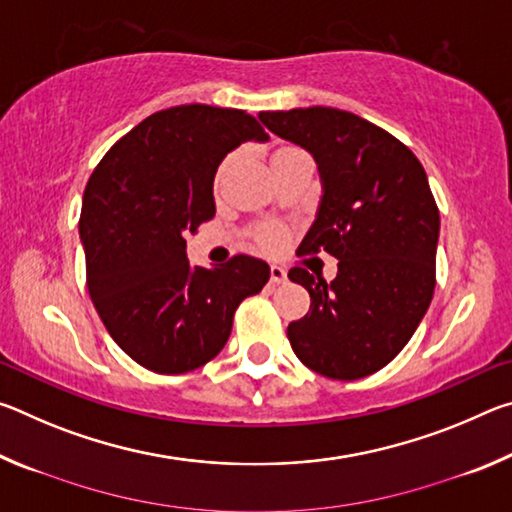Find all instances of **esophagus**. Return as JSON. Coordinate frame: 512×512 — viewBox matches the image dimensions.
Returning <instances> with one entry per match:
<instances>
[{"mask_svg":"<svg viewBox=\"0 0 512 512\" xmlns=\"http://www.w3.org/2000/svg\"><path fill=\"white\" fill-rule=\"evenodd\" d=\"M271 282L273 284L287 282V271H284L282 266H271Z\"/></svg>","mask_w":512,"mask_h":512,"instance_id":"1","label":"esophagus"}]
</instances>
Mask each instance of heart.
<instances>
[{"label":"heart","instance_id":"heart-1","mask_svg":"<svg viewBox=\"0 0 512 512\" xmlns=\"http://www.w3.org/2000/svg\"><path fill=\"white\" fill-rule=\"evenodd\" d=\"M298 153H305L302 149H298V146H291V144H284V146H277V149L273 151V164L282 162L291 158V155H298ZM235 155H225V158L219 162V167H216V173H214V185L221 187V183L225 180V176H228L230 169L235 167ZM253 241L255 244L262 248V250H268V253H273V250H277L282 246L284 241V232L280 228H275V225H262V228H257L253 232Z\"/></svg>","mask_w":512,"mask_h":512}]
</instances>
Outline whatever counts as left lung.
<instances>
[{"label":"left lung","mask_w":512,"mask_h":512,"mask_svg":"<svg viewBox=\"0 0 512 512\" xmlns=\"http://www.w3.org/2000/svg\"><path fill=\"white\" fill-rule=\"evenodd\" d=\"M259 119L314 155L323 180L298 255L339 259L332 282L289 271L311 298L307 316L289 323L291 348L318 375L368 377L402 352L433 298L440 214L427 173L409 146L352 112L311 106Z\"/></svg>","instance_id":"1"}]
</instances>
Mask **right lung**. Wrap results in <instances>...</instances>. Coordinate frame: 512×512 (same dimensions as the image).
Wrapping results in <instances>:
<instances>
[{
	"label": "right lung",
	"instance_id": "obj_1",
	"mask_svg": "<svg viewBox=\"0 0 512 512\" xmlns=\"http://www.w3.org/2000/svg\"><path fill=\"white\" fill-rule=\"evenodd\" d=\"M248 140L268 135L246 110L167 108L121 137L85 185L79 232L90 298L119 348L158 375L212 361L241 300L271 277L248 255L203 268L185 253V237L216 212V167Z\"/></svg>",
	"mask_w": 512,
	"mask_h": 512
}]
</instances>
